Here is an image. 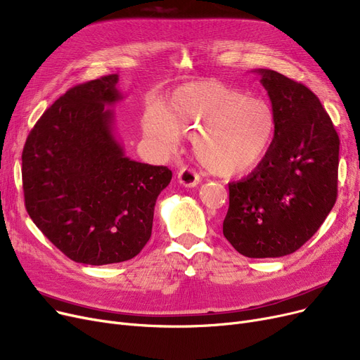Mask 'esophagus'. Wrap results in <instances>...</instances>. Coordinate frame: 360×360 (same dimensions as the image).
Returning a JSON list of instances; mask_svg holds the SVG:
<instances>
[{
  "label": "esophagus",
  "instance_id": "obj_1",
  "mask_svg": "<svg viewBox=\"0 0 360 360\" xmlns=\"http://www.w3.org/2000/svg\"><path fill=\"white\" fill-rule=\"evenodd\" d=\"M177 180L181 186L184 187H195L196 184L200 183V176L198 173H195V171L192 168H187V167H183L179 174H177Z\"/></svg>",
  "mask_w": 360,
  "mask_h": 360
}]
</instances>
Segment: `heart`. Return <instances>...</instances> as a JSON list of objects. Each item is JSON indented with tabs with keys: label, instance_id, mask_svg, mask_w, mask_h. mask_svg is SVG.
I'll return each instance as SVG.
<instances>
[{
	"label": "heart",
	"instance_id": "1",
	"mask_svg": "<svg viewBox=\"0 0 360 360\" xmlns=\"http://www.w3.org/2000/svg\"><path fill=\"white\" fill-rule=\"evenodd\" d=\"M278 118L269 101L218 80L187 83L158 114L143 120L148 138L173 149L192 138L199 164L219 177H240L258 167L276 141Z\"/></svg>",
	"mask_w": 360,
	"mask_h": 360
}]
</instances>
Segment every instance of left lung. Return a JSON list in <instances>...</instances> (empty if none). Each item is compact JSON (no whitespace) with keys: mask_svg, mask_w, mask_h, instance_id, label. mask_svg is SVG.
<instances>
[{"mask_svg":"<svg viewBox=\"0 0 360 360\" xmlns=\"http://www.w3.org/2000/svg\"><path fill=\"white\" fill-rule=\"evenodd\" d=\"M278 129L266 158L229 184L222 233L248 258H280L318 231L337 199L340 139L318 96L284 75L259 68Z\"/></svg>","mask_w":360,"mask_h":360,"instance_id":"1","label":"left lung"}]
</instances>
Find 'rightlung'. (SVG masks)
Listing matches in <instances>:
<instances>
[{
	"mask_svg": "<svg viewBox=\"0 0 360 360\" xmlns=\"http://www.w3.org/2000/svg\"><path fill=\"white\" fill-rule=\"evenodd\" d=\"M117 75L68 89L38 120L22 153L29 217L67 258L124 262L152 233L153 208L173 173L126 157L114 134Z\"/></svg>",
	"mask_w": 360,
	"mask_h": 360,
	"instance_id": "right-lung-1",
	"label": "right lung"
}]
</instances>
